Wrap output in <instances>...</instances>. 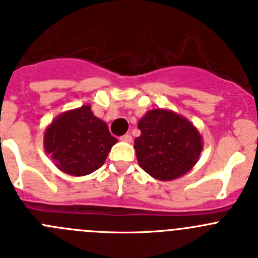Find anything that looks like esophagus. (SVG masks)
<instances>
[{
  "label": "esophagus",
  "mask_w": 258,
  "mask_h": 258,
  "mask_svg": "<svg viewBox=\"0 0 258 258\" xmlns=\"http://www.w3.org/2000/svg\"><path fill=\"white\" fill-rule=\"evenodd\" d=\"M120 141L121 142H126V143H131L132 142V136L131 134H124L122 137H120Z\"/></svg>",
  "instance_id": "esophagus-1"
}]
</instances>
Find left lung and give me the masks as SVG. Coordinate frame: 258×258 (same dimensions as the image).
Segmentation results:
<instances>
[{"instance_id": "8db88e82", "label": "left lung", "mask_w": 258, "mask_h": 258, "mask_svg": "<svg viewBox=\"0 0 258 258\" xmlns=\"http://www.w3.org/2000/svg\"><path fill=\"white\" fill-rule=\"evenodd\" d=\"M134 141L142 169L158 180H174L192 169L203 148L197 127L174 111L155 108L138 122Z\"/></svg>"}]
</instances>
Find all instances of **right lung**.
<instances>
[{"mask_svg": "<svg viewBox=\"0 0 258 258\" xmlns=\"http://www.w3.org/2000/svg\"><path fill=\"white\" fill-rule=\"evenodd\" d=\"M117 139L84 105L58 115L44 132V151L65 174L84 176L105 164Z\"/></svg>", "mask_w": 258, "mask_h": 258, "instance_id": "obj_1", "label": "right lung"}]
</instances>
